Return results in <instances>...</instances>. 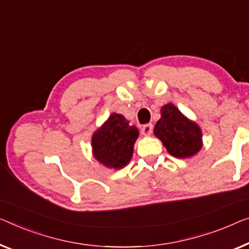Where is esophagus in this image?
Segmentation results:
<instances>
[{"mask_svg": "<svg viewBox=\"0 0 249 249\" xmlns=\"http://www.w3.org/2000/svg\"><path fill=\"white\" fill-rule=\"evenodd\" d=\"M152 131H153V125L152 124H146L142 127V134L144 136H150L152 134Z\"/></svg>", "mask_w": 249, "mask_h": 249, "instance_id": "obj_1", "label": "esophagus"}]
</instances>
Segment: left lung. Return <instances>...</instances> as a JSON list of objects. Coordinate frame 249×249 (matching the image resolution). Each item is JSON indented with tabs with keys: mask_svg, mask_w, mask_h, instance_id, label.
Segmentation results:
<instances>
[{
	"mask_svg": "<svg viewBox=\"0 0 249 249\" xmlns=\"http://www.w3.org/2000/svg\"><path fill=\"white\" fill-rule=\"evenodd\" d=\"M153 132L166 151L178 159L194 157L203 145L200 126L189 120L172 103L161 107V118Z\"/></svg>",
	"mask_w": 249,
	"mask_h": 249,
	"instance_id": "obj_1",
	"label": "left lung"
}]
</instances>
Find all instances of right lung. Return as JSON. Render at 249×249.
<instances>
[{
    "label": "right lung",
    "mask_w": 249,
    "mask_h": 249,
    "mask_svg": "<svg viewBox=\"0 0 249 249\" xmlns=\"http://www.w3.org/2000/svg\"><path fill=\"white\" fill-rule=\"evenodd\" d=\"M140 133L121 114L113 113L91 136L92 157L108 169L120 170L128 164Z\"/></svg>",
    "instance_id": "right-lung-1"
}]
</instances>
